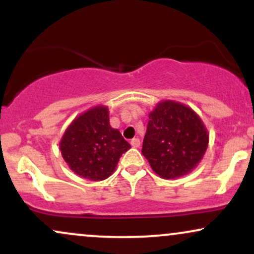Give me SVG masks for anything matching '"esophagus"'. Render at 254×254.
Instances as JSON below:
<instances>
[{"mask_svg": "<svg viewBox=\"0 0 254 254\" xmlns=\"http://www.w3.org/2000/svg\"><path fill=\"white\" fill-rule=\"evenodd\" d=\"M130 143H131V145H132L133 148H138L139 145H141V141H139V138H137V137H136V138L131 139Z\"/></svg>", "mask_w": 254, "mask_h": 254, "instance_id": "1", "label": "esophagus"}]
</instances>
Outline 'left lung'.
Returning a JSON list of instances; mask_svg holds the SVG:
<instances>
[{"label": "left lung", "instance_id": "obj_1", "mask_svg": "<svg viewBox=\"0 0 254 254\" xmlns=\"http://www.w3.org/2000/svg\"><path fill=\"white\" fill-rule=\"evenodd\" d=\"M208 143V129L190 106L161 100L149 112L142 154L160 178L178 179L197 167Z\"/></svg>", "mask_w": 254, "mask_h": 254}]
</instances>
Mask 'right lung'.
I'll use <instances>...</instances> for the list:
<instances>
[{
	"label": "right lung",
	"instance_id": "obj_1",
	"mask_svg": "<svg viewBox=\"0 0 254 254\" xmlns=\"http://www.w3.org/2000/svg\"><path fill=\"white\" fill-rule=\"evenodd\" d=\"M131 145L110 125L109 107L97 105L78 115L64 131L60 150L68 167L84 179L112 176L122 154Z\"/></svg>",
	"mask_w": 254,
	"mask_h": 254
}]
</instances>
